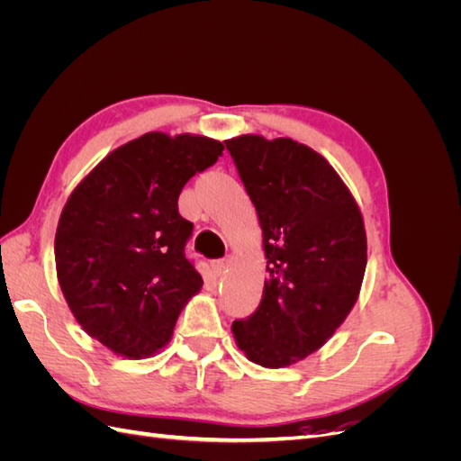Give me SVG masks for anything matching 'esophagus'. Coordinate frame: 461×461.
Masks as SVG:
<instances>
[{"label": "esophagus", "instance_id": "esophagus-1", "mask_svg": "<svg viewBox=\"0 0 461 461\" xmlns=\"http://www.w3.org/2000/svg\"><path fill=\"white\" fill-rule=\"evenodd\" d=\"M212 269L217 276H221L222 273H225L229 269V259H215L212 261Z\"/></svg>", "mask_w": 461, "mask_h": 461}]
</instances>
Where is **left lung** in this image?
I'll return each mask as SVG.
<instances>
[{
	"label": "left lung",
	"mask_w": 461,
	"mask_h": 461,
	"mask_svg": "<svg viewBox=\"0 0 461 461\" xmlns=\"http://www.w3.org/2000/svg\"><path fill=\"white\" fill-rule=\"evenodd\" d=\"M263 230L269 278L232 332L246 356L283 367L313 354L350 313L367 265L364 219L337 171L290 138L225 142Z\"/></svg>",
	"instance_id": "8db88e82"
}]
</instances>
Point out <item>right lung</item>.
<instances>
[{"label":"right lung","mask_w":461,"mask_h":461,"mask_svg":"<svg viewBox=\"0 0 461 461\" xmlns=\"http://www.w3.org/2000/svg\"><path fill=\"white\" fill-rule=\"evenodd\" d=\"M221 156L212 138L148 132L111 151L67 200L55 234L63 296L82 329L115 354H156L202 288L178 194Z\"/></svg>","instance_id":"right-lung-1"}]
</instances>
